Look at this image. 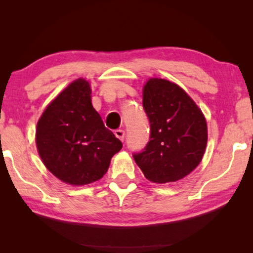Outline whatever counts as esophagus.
Listing matches in <instances>:
<instances>
[{"mask_svg": "<svg viewBox=\"0 0 253 253\" xmlns=\"http://www.w3.org/2000/svg\"><path fill=\"white\" fill-rule=\"evenodd\" d=\"M115 135H116V137L117 138H119L122 140L125 139V130H123V129H116L115 130Z\"/></svg>", "mask_w": 253, "mask_h": 253, "instance_id": "34e87169", "label": "esophagus"}]
</instances>
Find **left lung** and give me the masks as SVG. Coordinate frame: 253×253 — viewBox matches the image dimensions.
<instances>
[{
	"label": "left lung",
	"instance_id": "left-lung-1",
	"mask_svg": "<svg viewBox=\"0 0 253 253\" xmlns=\"http://www.w3.org/2000/svg\"><path fill=\"white\" fill-rule=\"evenodd\" d=\"M143 107L151 124L146 146L132 157L154 183L178 181L200 164L208 142L202 111L177 84L165 79L147 81Z\"/></svg>",
	"mask_w": 253,
	"mask_h": 253
}]
</instances>
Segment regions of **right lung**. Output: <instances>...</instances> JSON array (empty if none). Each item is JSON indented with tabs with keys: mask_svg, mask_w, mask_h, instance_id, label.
<instances>
[{
	"mask_svg": "<svg viewBox=\"0 0 253 253\" xmlns=\"http://www.w3.org/2000/svg\"><path fill=\"white\" fill-rule=\"evenodd\" d=\"M90 95L87 80L74 81L46 107L37 125V147L45 168L72 185L101 178L123 147L93 109Z\"/></svg>",
	"mask_w": 253,
	"mask_h": 253,
	"instance_id": "1",
	"label": "right lung"
}]
</instances>
